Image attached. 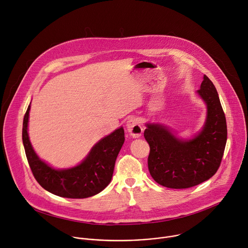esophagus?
Wrapping results in <instances>:
<instances>
[{
	"instance_id": "1",
	"label": "esophagus",
	"mask_w": 248,
	"mask_h": 248,
	"mask_svg": "<svg viewBox=\"0 0 248 248\" xmlns=\"http://www.w3.org/2000/svg\"><path fill=\"white\" fill-rule=\"evenodd\" d=\"M126 130L130 136L134 138H138L143 132V126L138 119L131 118L126 123Z\"/></svg>"
}]
</instances>
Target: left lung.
<instances>
[{"label":"left lung","mask_w":248,"mask_h":248,"mask_svg":"<svg viewBox=\"0 0 248 248\" xmlns=\"http://www.w3.org/2000/svg\"><path fill=\"white\" fill-rule=\"evenodd\" d=\"M207 105L202 130L190 140L176 138L166 126L147 124L144 137L150 146L148 169L154 181L169 188H188L213 176L227 143V123L216 87L204 76L197 91Z\"/></svg>","instance_id":"8db88e82"}]
</instances>
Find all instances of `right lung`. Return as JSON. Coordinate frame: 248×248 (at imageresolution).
Instances as JSON below:
<instances>
[{
	"instance_id": "right-lung-1",
	"label": "right lung",
	"mask_w": 248,
	"mask_h": 248,
	"mask_svg": "<svg viewBox=\"0 0 248 248\" xmlns=\"http://www.w3.org/2000/svg\"><path fill=\"white\" fill-rule=\"evenodd\" d=\"M29 110L30 105L23 118V146L34 178L44 189L61 197L87 198L110 184L117 157L124 142L123 127L102 138L78 166L56 170L41 161L31 146L27 133Z\"/></svg>"
}]
</instances>
